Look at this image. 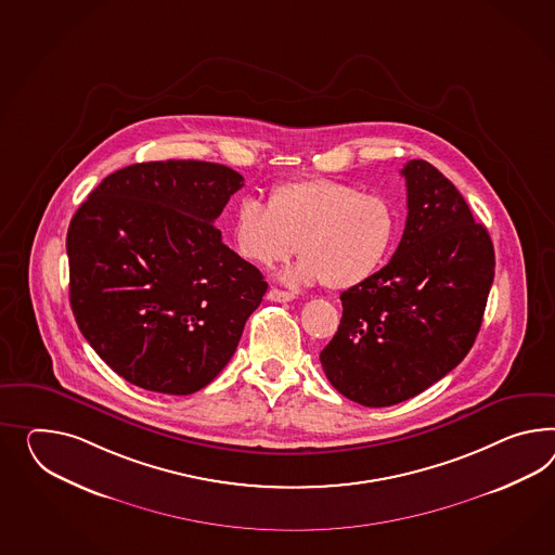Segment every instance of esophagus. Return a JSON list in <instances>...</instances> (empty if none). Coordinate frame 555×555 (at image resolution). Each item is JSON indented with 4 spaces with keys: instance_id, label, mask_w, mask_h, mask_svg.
Returning <instances> with one entry per match:
<instances>
[{
    "instance_id": "1",
    "label": "esophagus",
    "mask_w": 555,
    "mask_h": 555,
    "mask_svg": "<svg viewBox=\"0 0 555 555\" xmlns=\"http://www.w3.org/2000/svg\"><path fill=\"white\" fill-rule=\"evenodd\" d=\"M294 298H296L294 294L284 292V289H278V287H271L270 292H268V299H270V301H280V304H285V301H292Z\"/></svg>"
}]
</instances>
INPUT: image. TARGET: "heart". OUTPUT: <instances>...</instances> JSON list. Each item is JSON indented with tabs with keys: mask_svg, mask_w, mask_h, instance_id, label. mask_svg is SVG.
<instances>
[{
	"mask_svg": "<svg viewBox=\"0 0 555 555\" xmlns=\"http://www.w3.org/2000/svg\"><path fill=\"white\" fill-rule=\"evenodd\" d=\"M397 211L374 193L306 179L278 185L268 205L243 197L231 217L237 254L259 268H273L296 251L301 261L284 273L292 285L350 289L383 266L397 235Z\"/></svg>",
	"mask_w": 555,
	"mask_h": 555,
	"instance_id": "heart-1",
	"label": "heart"
}]
</instances>
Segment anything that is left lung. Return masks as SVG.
Listing matches in <instances>:
<instances>
[{"instance_id": "obj_1", "label": "left lung", "mask_w": 555, "mask_h": 555, "mask_svg": "<svg viewBox=\"0 0 555 555\" xmlns=\"http://www.w3.org/2000/svg\"><path fill=\"white\" fill-rule=\"evenodd\" d=\"M406 225L392 259L341 294L320 352L332 386L380 409L421 395L469 354L495 275L493 243L467 201L427 160H409Z\"/></svg>"}]
</instances>
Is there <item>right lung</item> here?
Here are the masks:
<instances>
[{"mask_svg":"<svg viewBox=\"0 0 555 555\" xmlns=\"http://www.w3.org/2000/svg\"><path fill=\"white\" fill-rule=\"evenodd\" d=\"M242 186L240 172L217 163H137L108 175L72 217V312L128 383L193 395L237 350L268 292L214 225Z\"/></svg>","mask_w":555,"mask_h":555,"instance_id":"obj_1","label":"right lung"}]
</instances>
